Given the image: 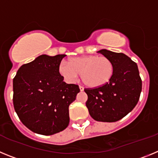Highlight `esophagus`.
Here are the masks:
<instances>
[{
  "label": "esophagus",
  "mask_w": 158,
  "mask_h": 158,
  "mask_svg": "<svg viewBox=\"0 0 158 158\" xmlns=\"http://www.w3.org/2000/svg\"><path fill=\"white\" fill-rule=\"evenodd\" d=\"M79 89H80V90H81V91H83V90H84V87H83V86H79Z\"/></svg>",
  "instance_id": "esophagus-1"
}]
</instances>
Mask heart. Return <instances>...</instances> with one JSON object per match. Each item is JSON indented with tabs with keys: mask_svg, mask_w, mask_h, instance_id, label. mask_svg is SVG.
<instances>
[{
	"mask_svg": "<svg viewBox=\"0 0 158 158\" xmlns=\"http://www.w3.org/2000/svg\"><path fill=\"white\" fill-rule=\"evenodd\" d=\"M58 72L68 83H74L81 73V79L90 88L104 85L114 73V64L109 58L97 55H86L70 58L69 62L62 61Z\"/></svg>",
	"mask_w": 158,
	"mask_h": 158,
	"instance_id": "1",
	"label": "heart"
}]
</instances>
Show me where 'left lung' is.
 <instances>
[{
    "instance_id": "left-lung-1",
    "label": "left lung",
    "mask_w": 158,
    "mask_h": 158,
    "mask_svg": "<svg viewBox=\"0 0 158 158\" xmlns=\"http://www.w3.org/2000/svg\"><path fill=\"white\" fill-rule=\"evenodd\" d=\"M99 52L114 64V73L106 85L85 89L86 107L92 118L100 122H116L126 116L138 104L142 79L138 65L126 54L105 49Z\"/></svg>"
}]
</instances>
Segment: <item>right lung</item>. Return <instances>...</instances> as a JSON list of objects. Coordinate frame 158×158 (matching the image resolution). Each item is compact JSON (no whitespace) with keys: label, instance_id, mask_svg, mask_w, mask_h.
<instances>
[{"label":"right lung","instance_id":"1","mask_svg":"<svg viewBox=\"0 0 158 158\" xmlns=\"http://www.w3.org/2000/svg\"><path fill=\"white\" fill-rule=\"evenodd\" d=\"M65 54H42L21 65L13 78V105L25 127L36 134L52 135L69 123V106L79 86L66 84L58 72Z\"/></svg>","mask_w":158,"mask_h":158}]
</instances>
